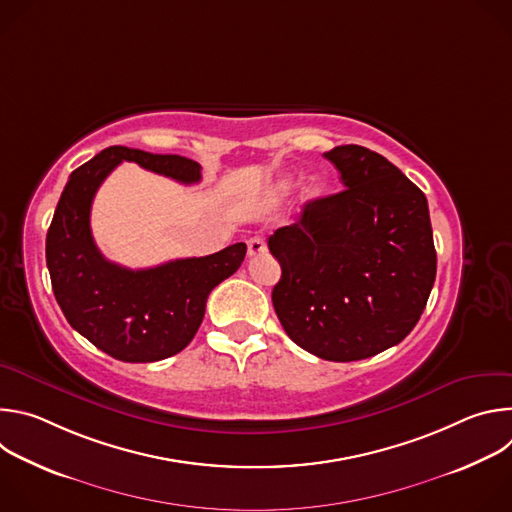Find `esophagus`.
Listing matches in <instances>:
<instances>
[{
	"label": "esophagus",
	"instance_id": "34e87169",
	"mask_svg": "<svg viewBox=\"0 0 512 512\" xmlns=\"http://www.w3.org/2000/svg\"><path fill=\"white\" fill-rule=\"evenodd\" d=\"M247 251H249V257H257V255H261V253H265L267 251V245H265V241H263V237H251L249 241H247Z\"/></svg>",
	"mask_w": 512,
	"mask_h": 512
}]
</instances>
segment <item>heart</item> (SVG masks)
<instances>
[{
	"label": "heart",
	"mask_w": 512,
	"mask_h": 512,
	"mask_svg": "<svg viewBox=\"0 0 512 512\" xmlns=\"http://www.w3.org/2000/svg\"><path fill=\"white\" fill-rule=\"evenodd\" d=\"M291 188H294V180H281L275 188H273V192H275V196H285Z\"/></svg>",
	"instance_id": "obj_1"
}]
</instances>
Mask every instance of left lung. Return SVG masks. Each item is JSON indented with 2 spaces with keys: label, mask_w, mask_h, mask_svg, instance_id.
<instances>
[{
  "label": "left lung",
  "mask_w": 512,
  "mask_h": 512,
  "mask_svg": "<svg viewBox=\"0 0 512 512\" xmlns=\"http://www.w3.org/2000/svg\"><path fill=\"white\" fill-rule=\"evenodd\" d=\"M346 190L310 200L269 237L281 265L273 308L304 350L334 362L399 344L421 318L435 281L425 194L362 145L324 154Z\"/></svg>",
  "instance_id": "8db88e82"
}]
</instances>
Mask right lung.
<instances>
[{
	"instance_id": "right-lung-1",
	"label": "right lung",
	"mask_w": 512,
	"mask_h": 512,
	"mask_svg": "<svg viewBox=\"0 0 512 512\" xmlns=\"http://www.w3.org/2000/svg\"><path fill=\"white\" fill-rule=\"evenodd\" d=\"M121 162L182 184L202 178L194 160L111 145L70 174L46 235V265L54 298L72 328L117 360L154 362L190 344L208 294L241 267L247 245L150 269L107 261L93 241L91 204Z\"/></svg>"
}]
</instances>
